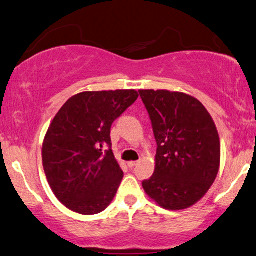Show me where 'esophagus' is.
I'll return each instance as SVG.
<instances>
[{
    "instance_id": "esophagus-1",
    "label": "esophagus",
    "mask_w": 256,
    "mask_h": 256,
    "mask_svg": "<svg viewBox=\"0 0 256 256\" xmlns=\"http://www.w3.org/2000/svg\"><path fill=\"white\" fill-rule=\"evenodd\" d=\"M137 164H138V161H129V162H128V167L132 168V167H135Z\"/></svg>"
}]
</instances>
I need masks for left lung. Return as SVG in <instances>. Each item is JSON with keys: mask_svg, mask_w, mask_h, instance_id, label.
Returning a JSON list of instances; mask_svg holds the SVG:
<instances>
[{"mask_svg": "<svg viewBox=\"0 0 256 256\" xmlns=\"http://www.w3.org/2000/svg\"><path fill=\"white\" fill-rule=\"evenodd\" d=\"M156 140L154 172L143 188L160 207L182 210L207 194L218 176L221 143L213 118L196 98L140 89Z\"/></svg>", "mask_w": 256, "mask_h": 256, "instance_id": "8db88e82", "label": "left lung"}]
</instances>
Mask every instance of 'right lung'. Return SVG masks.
Listing matches in <instances>:
<instances>
[{"label":"right lung","mask_w":256,"mask_h":256,"mask_svg":"<svg viewBox=\"0 0 256 256\" xmlns=\"http://www.w3.org/2000/svg\"><path fill=\"white\" fill-rule=\"evenodd\" d=\"M137 98L134 89L84 92L54 116L43 140L42 164L51 190L66 208L94 215L114 199L124 172L111 150V126Z\"/></svg>","instance_id":"add662e5"}]
</instances>
